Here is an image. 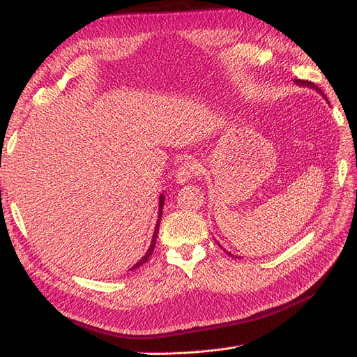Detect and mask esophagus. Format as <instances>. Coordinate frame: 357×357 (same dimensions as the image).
I'll return each instance as SVG.
<instances>
[{
    "label": "esophagus",
    "instance_id": "34e87169",
    "mask_svg": "<svg viewBox=\"0 0 357 357\" xmlns=\"http://www.w3.org/2000/svg\"><path fill=\"white\" fill-rule=\"evenodd\" d=\"M202 169V165L199 164L198 160L195 159H186L183 164L180 165V168L177 169L176 178L178 183H186L190 178H193L195 176H198Z\"/></svg>",
    "mask_w": 357,
    "mask_h": 357
}]
</instances>
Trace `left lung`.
Wrapping results in <instances>:
<instances>
[{
  "mask_svg": "<svg viewBox=\"0 0 357 357\" xmlns=\"http://www.w3.org/2000/svg\"><path fill=\"white\" fill-rule=\"evenodd\" d=\"M298 83H301V84H310V82H304V80H299V82H298ZM320 92H321V91H320ZM223 250H225V248H223ZM225 252H226V250H225ZM226 253H228V255H229V256H232V255H231V253H229V252H226Z\"/></svg>",
  "mask_w": 357,
  "mask_h": 357,
  "instance_id": "1",
  "label": "left lung"
}]
</instances>
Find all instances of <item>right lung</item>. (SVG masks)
<instances>
[{
	"label": "right lung",
	"instance_id": "right-lung-1",
	"mask_svg": "<svg viewBox=\"0 0 357 357\" xmlns=\"http://www.w3.org/2000/svg\"><path fill=\"white\" fill-rule=\"evenodd\" d=\"M164 197L160 195V198H159V215H158V222H156V228H155V232H153V240H152V244H150V248L147 250V253H146V256H143L142 259H139V261L131 268V269H135V268H139L142 266L143 264H146L147 261H149V257L152 256V253H153V250H155V245H156V236H158V232H159V223H160V219H162V207H164Z\"/></svg>",
	"mask_w": 357,
	"mask_h": 357
}]
</instances>
